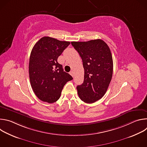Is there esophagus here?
<instances>
[{"mask_svg": "<svg viewBox=\"0 0 147 147\" xmlns=\"http://www.w3.org/2000/svg\"><path fill=\"white\" fill-rule=\"evenodd\" d=\"M69 73H70V74L73 77L74 76V71H71Z\"/></svg>", "mask_w": 147, "mask_h": 147, "instance_id": "obj_1", "label": "esophagus"}]
</instances>
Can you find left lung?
<instances>
[{"mask_svg":"<svg viewBox=\"0 0 147 147\" xmlns=\"http://www.w3.org/2000/svg\"><path fill=\"white\" fill-rule=\"evenodd\" d=\"M82 60L84 78L77 87L78 95L86 103H94L105 94L113 74V59L108 45L100 39L71 42Z\"/></svg>","mask_w":147,"mask_h":147,"instance_id":"left-lung-1","label":"left lung"}]
</instances>
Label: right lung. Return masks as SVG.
<instances>
[{"label": "right lung", "instance_id": "add662e5", "mask_svg": "<svg viewBox=\"0 0 147 147\" xmlns=\"http://www.w3.org/2000/svg\"><path fill=\"white\" fill-rule=\"evenodd\" d=\"M70 44L44 36L34 46L30 57L29 76L33 91L40 100L49 103L56 102L66 82L73 80L57 62L58 57Z\"/></svg>", "mask_w": 147, "mask_h": 147}]
</instances>
